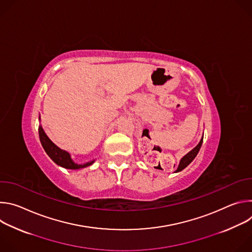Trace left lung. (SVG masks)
I'll list each match as a JSON object with an SVG mask.
<instances>
[{
  "label": "left lung",
  "instance_id": "left-lung-1",
  "mask_svg": "<svg viewBox=\"0 0 252 252\" xmlns=\"http://www.w3.org/2000/svg\"><path fill=\"white\" fill-rule=\"evenodd\" d=\"M202 140H203V136H202V138L200 139L198 145H197L192 151H190L188 155H186V156L181 159V162H179L178 167H177V169L175 170V172H178V171L183 170L184 168H186V167L194 159V158L196 157V155L198 154V152H199V150H200V147H201V145H202Z\"/></svg>",
  "mask_w": 252,
  "mask_h": 252
}]
</instances>
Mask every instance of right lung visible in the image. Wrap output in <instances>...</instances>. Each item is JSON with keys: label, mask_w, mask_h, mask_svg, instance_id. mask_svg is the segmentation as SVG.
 Here are the masks:
<instances>
[{"label": "right lung", "mask_w": 252, "mask_h": 252, "mask_svg": "<svg viewBox=\"0 0 252 252\" xmlns=\"http://www.w3.org/2000/svg\"><path fill=\"white\" fill-rule=\"evenodd\" d=\"M39 135H40V140L42 146L45 150V152L47 153V155L59 165L64 167V168H68V169H79V168H83L86 166L91 165L93 161L91 162H87L85 164H77L75 163L70 158V156L68 153L59 149L55 143L48 137V135L45 133L44 129L42 128V126L39 127Z\"/></svg>", "instance_id": "add662e5"}]
</instances>
